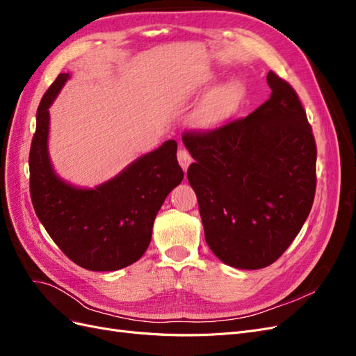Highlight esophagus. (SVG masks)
<instances>
[{
	"label": "esophagus",
	"mask_w": 356,
	"mask_h": 356,
	"mask_svg": "<svg viewBox=\"0 0 356 356\" xmlns=\"http://www.w3.org/2000/svg\"><path fill=\"white\" fill-rule=\"evenodd\" d=\"M177 157H178V161H179V165H181L182 170L186 172V170L188 169V166L191 165V161H193V159H191L190 153L187 152V149H179Z\"/></svg>",
	"instance_id": "esophagus-1"
}]
</instances>
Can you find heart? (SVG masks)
Listing matches in <instances>:
<instances>
[{
	"label": "heart",
	"mask_w": 356,
	"mask_h": 356,
	"mask_svg": "<svg viewBox=\"0 0 356 356\" xmlns=\"http://www.w3.org/2000/svg\"><path fill=\"white\" fill-rule=\"evenodd\" d=\"M243 98V88L238 81H229L215 89L193 114V122L200 129L222 124L238 110Z\"/></svg>",
	"instance_id": "obj_1"
}]
</instances>
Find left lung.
<instances>
[{
  "label": "left lung",
  "mask_w": 356,
  "mask_h": 356,
  "mask_svg": "<svg viewBox=\"0 0 356 356\" xmlns=\"http://www.w3.org/2000/svg\"><path fill=\"white\" fill-rule=\"evenodd\" d=\"M270 98L211 132H186L204 239L220 260L257 270L293 243L314 204L316 144L296 90L273 71Z\"/></svg>",
  "instance_id": "left-lung-1"
}]
</instances>
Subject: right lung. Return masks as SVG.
<instances>
[{"label":"right lung","mask_w":356,"mask_h":356,"mask_svg":"<svg viewBox=\"0 0 356 356\" xmlns=\"http://www.w3.org/2000/svg\"><path fill=\"white\" fill-rule=\"evenodd\" d=\"M70 77L68 72L59 74L37 110L29 152L31 200L38 220L70 260L92 272H113L144 255L156 215L184 172L177 160V143L169 139L95 188L62 179L49 156V108Z\"/></svg>","instance_id":"obj_1"}]
</instances>
